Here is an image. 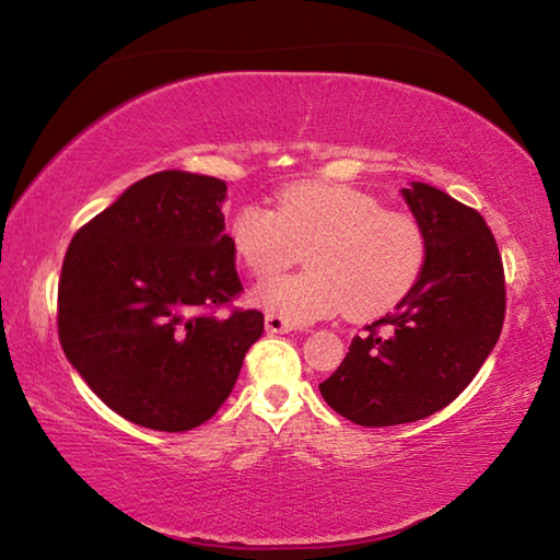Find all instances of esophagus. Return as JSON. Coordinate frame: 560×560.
Here are the masks:
<instances>
[{"label": "esophagus", "mask_w": 560, "mask_h": 560, "mask_svg": "<svg viewBox=\"0 0 560 560\" xmlns=\"http://www.w3.org/2000/svg\"><path fill=\"white\" fill-rule=\"evenodd\" d=\"M264 326H267L269 334H289V330L296 328V324H291V320L281 318V316H273V314L264 318Z\"/></svg>", "instance_id": "esophagus-1"}]
</instances>
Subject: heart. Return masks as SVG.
<instances>
[{
    "instance_id": "heart-1",
    "label": "heart",
    "mask_w": 560,
    "mask_h": 560,
    "mask_svg": "<svg viewBox=\"0 0 560 560\" xmlns=\"http://www.w3.org/2000/svg\"><path fill=\"white\" fill-rule=\"evenodd\" d=\"M236 257L257 279L254 303L291 324L348 311L381 316L415 289L428 261V234L410 212L385 210L381 197L340 183L283 187L277 210L244 205L230 222ZM308 248V272L268 277Z\"/></svg>"
}]
</instances>
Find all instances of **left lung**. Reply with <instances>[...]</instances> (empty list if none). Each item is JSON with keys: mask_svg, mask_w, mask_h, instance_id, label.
Masks as SVG:
<instances>
[{"mask_svg": "<svg viewBox=\"0 0 560 560\" xmlns=\"http://www.w3.org/2000/svg\"><path fill=\"white\" fill-rule=\"evenodd\" d=\"M428 234L415 289L355 336L320 395L360 428H390L447 407L494 350L506 314L504 264L477 210L424 183L402 189Z\"/></svg>", "mask_w": 560, "mask_h": 560, "instance_id": "obj_1", "label": "left lung"}]
</instances>
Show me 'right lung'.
I'll use <instances>...</instances> for the list:
<instances>
[{
  "label": "right lung",
  "mask_w": 560,
  "mask_h": 560,
  "mask_svg": "<svg viewBox=\"0 0 560 560\" xmlns=\"http://www.w3.org/2000/svg\"><path fill=\"white\" fill-rule=\"evenodd\" d=\"M226 185L163 170L73 234L59 279L66 358L113 412L140 428H200L230 397L264 334L224 230Z\"/></svg>",
  "instance_id": "1"
}]
</instances>
